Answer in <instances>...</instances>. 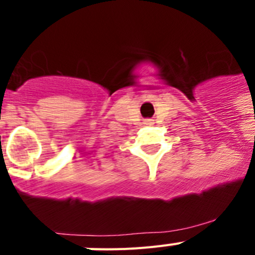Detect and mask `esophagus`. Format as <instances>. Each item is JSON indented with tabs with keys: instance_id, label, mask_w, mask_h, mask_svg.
<instances>
[{
	"instance_id": "34e87169",
	"label": "esophagus",
	"mask_w": 255,
	"mask_h": 255,
	"mask_svg": "<svg viewBox=\"0 0 255 255\" xmlns=\"http://www.w3.org/2000/svg\"><path fill=\"white\" fill-rule=\"evenodd\" d=\"M145 124H147V125H152V120H147V121H145Z\"/></svg>"
}]
</instances>
